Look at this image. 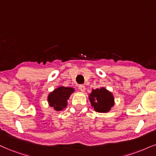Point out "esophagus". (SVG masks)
<instances>
[{
    "label": "esophagus",
    "instance_id": "esophagus-1",
    "mask_svg": "<svg viewBox=\"0 0 156 156\" xmlns=\"http://www.w3.org/2000/svg\"><path fill=\"white\" fill-rule=\"evenodd\" d=\"M79 89H80V90H81L82 92H84V90H85V86L84 84H80L79 86Z\"/></svg>",
    "mask_w": 156,
    "mask_h": 156
}]
</instances>
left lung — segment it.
Returning <instances> with one entry per match:
<instances>
[{
	"label": "left lung",
	"mask_w": 156,
	"mask_h": 156,
	"mask_svg": "<svg viewBox=\"0 0 156 156\" xmlns=\"http://www.w3.org/2000/svg\"><path fill=\"white\" fill-rule=\"evenodd\" d=\"M89 98L92 106L97 112H108L114 105V98L112 93L104 87L93 90Z\"/></svg>",
	"instance_id": "left-lung-1"
}]
</instances>
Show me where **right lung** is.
Instances as JSON below:
<instances>
[{
  "mask_svg": "<svg viewBox=\"0 0 156 156\" xmlns=\"http://www.w3.org/2000/svg\"><path fill=\"white\" fill-rule=\"evenodd\" d=\"M74 92L72 87H59L49 94L48 98L50 106L53 107L55 111H61L67 105V100L71 94Z\"/></svg>",
  "mask_w": 156,
  "mask_h": 156,
  "instance_id": "add662e5",
  "label": "right lung"
}]
</instances>
